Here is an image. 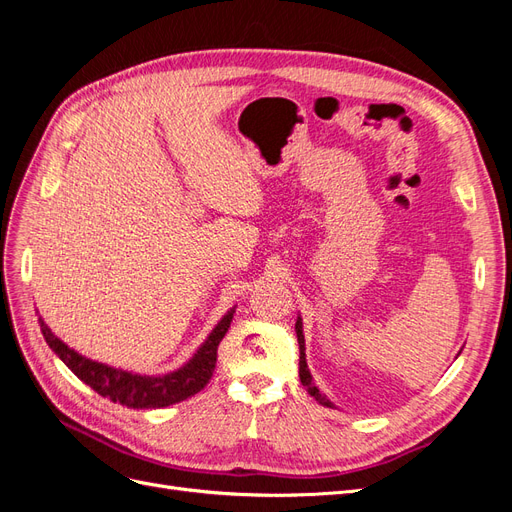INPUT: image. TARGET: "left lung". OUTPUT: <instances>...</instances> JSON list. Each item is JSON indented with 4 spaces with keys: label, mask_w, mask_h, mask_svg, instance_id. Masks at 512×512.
<instances>
[{
    "label": "left lung",
    "mask_w": 512,
    "mask_h": 512,
    "mask_svg": "<svg viewBox=\"0 0 512 512\" xmlns=\"http://www.w3.org/2000/svg\"><path fill=\"white\" fill-rule=\"evenodd\" d=\"M294 331H297V339H299V350H301V356H299V378H301V382H303V386L307 389V393L312 395L316 401H320L322 406H327V408H333V404L331 401L324 397L320 391H318V386L314 384V380H312V374H309V369H307V361H305V337H303V322H301V318H297V324H294Z\"/></svg>",
    "instance_id": "8db88e82"
}]
</instances>
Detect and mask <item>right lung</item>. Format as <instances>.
<instances>
[{"mask_svg":"<svg viewBox=\"0 0 512 512\" xmlns=\"http://www.w3.org/2000/svg\"><path fill=\"white\" fill-rule=\"evenodd\" d=\"M232 314H235V307L218 322V327L209 333L205 344L196 350L188 363L164 376H141L132 374V371H123L91 361L87 356L68 348L59 337H55L42 318L40 331L46 344L68 365L72 374L89 384L98 395L134 410H147L179 404V401L205 389L213 376L215 361H218V346L230 327Z\"/></svg>","mask_w":512,"mask_h":512,"instance_id":"obj_1","label":"right lung"}]
</instances>
